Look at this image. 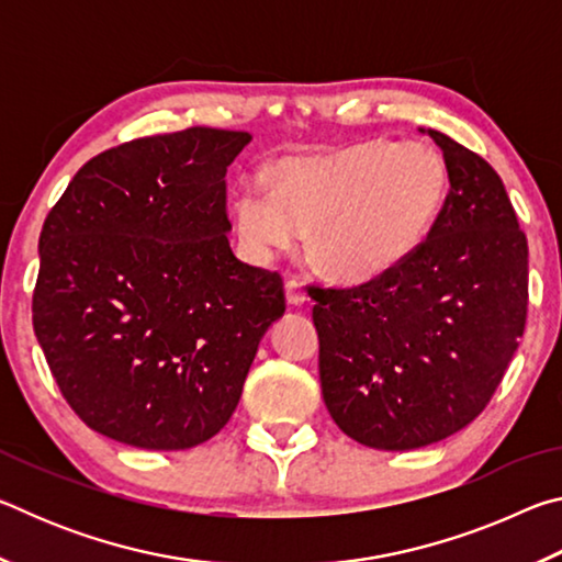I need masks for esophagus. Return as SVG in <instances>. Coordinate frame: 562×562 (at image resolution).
<instances>
[{"label": "esophagus", "mask_w": 562, "mask_h": 562, "mask_svg": "<svg viewBox=\"0 0 562 562\" xmlns=\"http://www.w3.org/2000/svg\"><path fill=\"white\" fill-rule=\"evenodd\" d=\"M284 294H288V302L294 304V307H302L307 302V294H304L302 284L297 280H288L284 282Z\"/></svg>", "instance_id": "1"}]
</instances>
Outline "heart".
<instances>
[{
	"mask_svg": "<svg viewBox=\"0 0 562 562\" xmlns=\"http://www.w3.org/2000/svg\"><path fill=\"white\" fill-rule=\"evenodd\" d=\"M449 170L439 150L406 140H367L331 154L290 156L274 190L247 180L235 193L237 235L270 260L310 233V258L329 280L372 282L422 247L439 217Z\"/></svg>",
	"mask_w": 562,
	"mask_h": 562,
	"instance_id": "b5f03b06",
	"label": "heart"
}]
</instances>
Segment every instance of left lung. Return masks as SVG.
Returning <instances> with one entry per match:
<instances>
[{"mask_svg": "<svg viewBox=\"0 0 562 562\" xmlns=\"http://www.w3.org/2000/svg\"><path fill=\"white\" fill-rule=\"evenodd\" d=\"M449 195L422 247L349 290L310 288L319 382L349 439L412 451L469 426L516 355L528 312V240L486 160L441 131Z\"/></svg>", "mask_w": 562, "mask_h": 562, "instance_id": "left-lung-1", "label": "left lung"}]
</instances>
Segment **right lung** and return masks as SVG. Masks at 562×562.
Listing matches in <instances>:
<instances>
[{
  "instance_id": "add662e5",
  "label": "right lung",
  "mask_w": 562,
  "mask_h": 562,
  "mask_svg": "<svg viewBox=\"0 0 562 562\" xmlns=\"http://www.w3.org/2000/svg\"><path fill=\"white\" fill-rule=\"evenodd\" d=\"M250 138L195 126L128 140L79 168L46 215L34 331L89 429L180 451L231 422L284 315L280 274L227 240L225 173Z\"/></svg>"
}]
</instances>
